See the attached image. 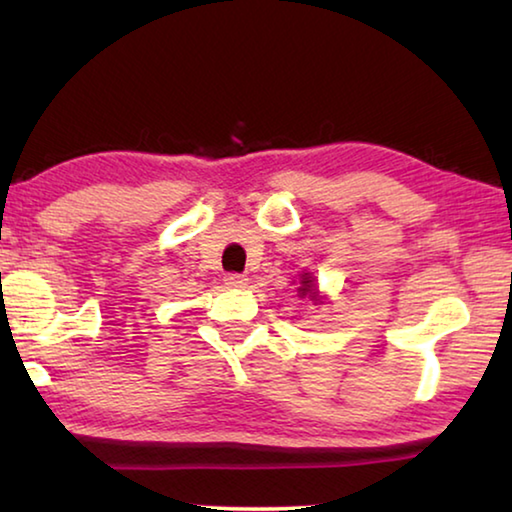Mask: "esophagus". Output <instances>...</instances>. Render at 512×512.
Listing matches in <instances>:
<instances>
[{"label": "esophagus", "instance_id": "esophagus-1", "mask_svg": "<svg viewBox=\"0 0 512 512\" xmlns=\"http://www.w3.org/2000/svg\"><path fill=\"white\" fill-rule=\"evenodd\" d=\"M225 284L232 289H244V287H248V277L239 275V273H230V275H225Z\"/></svg>", "mask_w": 512, "mask_h": 512}]
</instances>
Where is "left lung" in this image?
I'll return each mask as SVG.
<instances>
[{"label":"left lung","instance_id":"1","mask_svg":"<svg viewBox=\"0 0 512 512\" xmlns=\"http://www.w3.org/2000/svg\"><path fill=\"white\" fill-rule=\"evenodd\" d=\"M298 293H300V298L314 300V305H323V302L327 300V298L323 296V293H320V289H318L316 277L311 275L309 271H302V273H300V287H298Z\"/></svg>","mask_w":512,"mask_h":512}]
</instances>
